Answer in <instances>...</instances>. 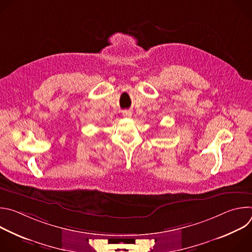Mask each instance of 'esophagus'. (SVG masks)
<instances>
[{
    "instance_id": "1",
    "label": "esophagus",
    "mask_w": 252,
    "mask_h": 252,
    "mask_svg": "<svg viewBox=\"0 0 252 252\" xmlns=\"http://www.w3.org/2000/svg\"><path fill=\"white\" fill-rule=\"evenodd\" d=\"M123 116L125 118H129V117H131V112L130 111H124L123 112Z\"/></svg>"
}]
</instances>
